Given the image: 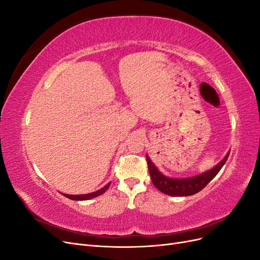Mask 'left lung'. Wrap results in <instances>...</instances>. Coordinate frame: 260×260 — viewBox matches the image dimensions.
<instances>
[{
    "label": "left lung",
    "instance_id": "obj_1",
    "mask_svg": "<svg viewBox=\"0 0 260 260\" xmlns=\"http://www.w3.org/2000/svg\"><path fill=\"white\" fill-rule=\"evenodd\" d=\"M229 154L230 153H228L224 158L211 170L204 172V174L200 176H195L187 179L168 178L160 174L158 169L154 166L152 160L149 159L148 156H146V160L152 182L160 192L171 196H188L203 190V188L216 177L220 169H221L223 165L225 164L228 157H229Z\"/></svg>",
    "mask_w": 260,
    "mask_h": 260
}]
</instances>
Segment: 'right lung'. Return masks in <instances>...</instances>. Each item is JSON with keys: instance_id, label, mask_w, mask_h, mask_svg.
I'll use <instances>...</instances> for the list:
<instances>
[{"instance_id": "add662e5", "label": "right lung", "mask_w": 260, "mask_h": 260, "mask_svg": "<svg viewBox=\"0 0 260 260\" xmlns=\"http://www.w3.org/2000/svg\"><path fill=\"white\" fill-rule=\"evenodd\" d=\"M109 185H111V183L106 184L104 187H102L101 190H99V191H96V192L90 193V194H82V195H68V194H62V195L66 196V198H68V199H70V200H74V201H88V200L96 198V196H100V195L103 194L104 192H106V190L109 187Z\"/></svg>"}]
</instances>
